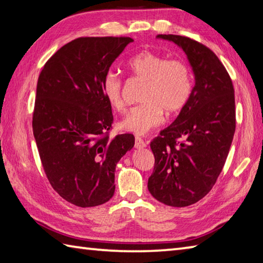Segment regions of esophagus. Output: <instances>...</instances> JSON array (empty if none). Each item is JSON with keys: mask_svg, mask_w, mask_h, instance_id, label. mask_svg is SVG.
Here are the masks:
<instances>
[{"mask_svg": "<svg viewBox=\"0 0 263 263\" xmlns=\"http://www.w3.org/2000/svg\"><path fill=\"white\" fill-rule=\"evenodd\" d=\"M135 147L138 148V149H141V148H145V147H146V142H145L144 140H142L140 137H136Z\"/></svg>", "mask_w": 263, "mask_h": 263, "instance_id": "obj_1", "label": "esophagus"}]
</instances>
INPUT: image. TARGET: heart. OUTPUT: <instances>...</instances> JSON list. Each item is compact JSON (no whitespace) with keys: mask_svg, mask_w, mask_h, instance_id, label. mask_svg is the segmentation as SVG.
I'll return each mask as SVG.
<instances>
[{"mask_svg":"<svg viewBox=\"0 0 263 263\" xmlns=\"http://www.w3.org/2000/svg\"><path fill=\"white\" fill-rule=\"evenodd\" d=\"M127 68L137 78L146 82L141 101L131 108L119 123L124 131L146 135L169 115L179 112L189 102L193 83L189 65L180 60H168L153 51H141L127 62ZM102 92L114 110L124 108L123 82L118 76L107 73L102 79Z\"/></svg>","mask_w":263,"mask_h":263,"instance_id":"obj_1","label":"heart"}]
</instances>
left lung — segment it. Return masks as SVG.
I'll return each instance as SVG.
<instances>
[{"label": "left lung", "instance_id": "8db88e82", "mask_svg": "<svg viewBox=\"0 0 263 263\" xmlns=\"http://www.w3.org/2000/svg\"><path fill=\"white\" fill-rule=\"evenodd\" d=\"M183 49L194 74L186 106L151 142L155 157L148 191L160 202L186 207L212 190L221 174L236 130L235 90L214 52L190 37L159 34Z\"/></svg>", "mask_w": 263, "mask_h": 263}]
</instances>
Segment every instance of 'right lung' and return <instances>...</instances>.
Here are the masks:
<instances>
[{
	"label": "right lung",
	"mask_w": 263,
	"mask_h": 263,
	"mask_svg": "<svg viewBox=\"0 0 263 263\" xmlns=\"http://www.w3.org/2000/svg\"><path fill=\"white\" fill-rule=\"evenodd\" d=\"M127 36L78 37L47 61L37 79L33 135L50 185L78 207L106 203L115 192V170L135 146L133 135L108 136L112 114L102 79Z\"/></svg>",
	"instance_id": "1"
}]
</instances>
